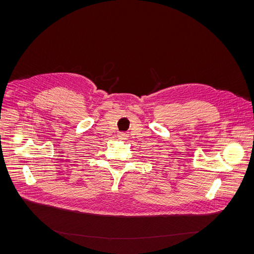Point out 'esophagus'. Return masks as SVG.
I'll return each instance as SVG.
<instances>
[{
  "mask_svg": "<svg viewBox=\"0 0 254 254\" xmlns=\"http://www.w3.org/2000/svg\"><path fill=\"white\" fill-rule=\"evenodd\" d=\"M127 134H125V132H119L118 134V138L120 139V140H126V139H127Z\"/></svg>",
  "mask_w": 254,
  "mask_h": 254,
  "instance_id": "34e87169",
  "label": "esophagus"
}]
</instances>
